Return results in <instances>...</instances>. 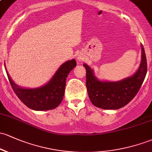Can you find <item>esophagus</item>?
I'll list each match as a JSON object with an SVG mask.
<instances>
[{
  "instance_id": "1",
  "label": "esophagus",
  "mask_w": 152,
  "mask_h": 152,
  "mask_svg": "<svg viewBox=\"0 0 152 152\" xmlns=\"http://www.w3.org/2000/svg\"><path fill=\"white\" fill-rule=\"evenodd\" d=\"M77 61H82V60L83 59V57H81V56H78L77 58Z\"/></svg>"
}]
</instances>
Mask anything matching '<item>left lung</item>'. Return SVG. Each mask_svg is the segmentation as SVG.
<instances>
[{"label": "left lung", "instance_id": "obj_1", "mask_svg": "<svg viewBox=\"0 0 152 152\" xmlns=\"http://www.w3.org/2000/svg\"><path fill=\"white\" fill-rule=\"evenodd\" d=\"M141 61L133 75L117 82L101 81L96 77L94 70L84 64L86 70V87L89 99L96 107L104 109H118L125 107L135 97L141 88L147 72L144 48L141 45Z\"/></svg>", "mask_w": 152, "mask_h": 152}]
</instances>
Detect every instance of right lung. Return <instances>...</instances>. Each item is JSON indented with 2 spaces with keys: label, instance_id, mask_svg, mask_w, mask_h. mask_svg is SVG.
Wrapping results in <instances>:
<instances>
[{
  "label": "right lung",
  "instance_id": "add662e5",
  "mask_svg": "<svg viewBox=\"0 0 152 152\" xmlns=\"http://www.w3.org/2000/svg\"><path fill=\"white\" fill-rule=\"evenodd\" d=\"M76 65L75 59L66 61L58 68L49 82L37 88H23L17 86L11 80L7 70L6 71L11 87L22 103L33 110L45 111L56 108L62 102L66 77Z\"/></svg>",
  "mask_w": 152,
  "mask_h": 152
}]
</instances>
